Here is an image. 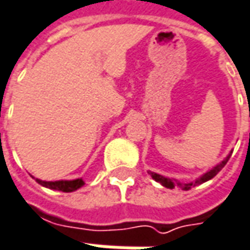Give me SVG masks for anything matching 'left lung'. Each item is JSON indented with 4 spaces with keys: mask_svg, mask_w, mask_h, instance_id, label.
<instances>
[{
    "mask_svg": "<svg viewBox=\"0 0 250 250\" xmlns=\"http://www.w3.org/2000/svg\"><path fill=\"white\" fill-rule=\"evenodd\" d=\"M231 154H232V151L227 156L226 159L223 160L220 164H217L216 167H213L211 169H208L207 172H205L202 177H199L196 179V181H193V182H189V184H181L179 181H177V179H174V178H168V177H164V175H160V174H157V172H150L151 174V178L154 179V181H157V182H160L163 187L166 188H169V189H174L175 187L181 188L182 190H188V189H190V188L196 187V185H200V184H203V182H207L208 179H211V178H214L223 169V167L227 164V161L229 160V157H231Z\"/></svg>",
    "mask_w": 250,
    "mask_h": 250,
    "instance_id": "obj_1",
    "label": "left lung"
}]
</instances>
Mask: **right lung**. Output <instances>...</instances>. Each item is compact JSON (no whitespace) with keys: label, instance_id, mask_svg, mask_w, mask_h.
<instances>
[{"label":"right lung","instance_id":"right-lung-1","mask_svg":"<svg viewBox=\"0 0 250 250\" xmlns=\"http://www.w3.org/2000/svg\"><path fill=\"white\" fill-rule=\"evenodd\" d=\"M36 181L42 185V187L48 188V189H54V190H61V192H73L79 188L84 185V181L82 178L78 179H72V181H66V179H61V181H42L37 179Z\"/></svg>","mask_w":250,"mask_h":250}]
</instances>
